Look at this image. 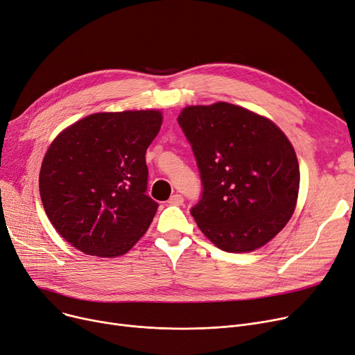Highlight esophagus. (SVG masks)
Wrapping results in <instances>:
<instances>
[{
	"label": "esophagus",
	"instance_id": "esophagus-1",
	"mask_svg": "<svg viewBox=\"0 0 355 355\" xmlns=\"http://www.w3.org/2000/svg\"><path fill=\"white\" fill-rule=\"evenodd\" d=\"M168 204H171V205H176V207L182 205V204H183V196L179 195V193L172 195L171 199H168Z\"/></svg>",
	"mask_w": 355,
	"mask_h": 355
}]
</instances>
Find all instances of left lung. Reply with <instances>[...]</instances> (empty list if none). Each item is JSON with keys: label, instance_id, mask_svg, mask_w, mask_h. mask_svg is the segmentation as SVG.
Wrapping results in <instances>:
<instances>
[{"label": "left lung", "instance_id": "8db88e82", "mask_svg": "<svg viewBox=\"0 0 355 355\" xmlns=\"http://www.w3.org/2000/svg\"><path fill=\"white\" fill-rule=\"evenodd\" d=\"M178 123L204 187L191 209L199 230L228 252H250L275 239L293 215L300 180L284 132L228 103L187 107Z\"/></svg>", "mask_w": 355, "mask_h": 355}]
</instances>
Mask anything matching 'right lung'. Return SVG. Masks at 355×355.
<instances>
[{
	"instance_id": "1",
	"label": "right lung",
	"mask_w": 355,
	"mask_h": 355,
	"mask_svg": "<svg viewBox=\"0 0 355 355\" xmlns=\"http://www.w3.org/2000/svg\"><path fill=\"white\" fill-rule=\"evenodd\" d=\"M160 111L91 114L47 148L39 176L50 223L79 251L118 257L148 230L159 204L146 195V150Z\"/></svg>"
}]
</instances>
